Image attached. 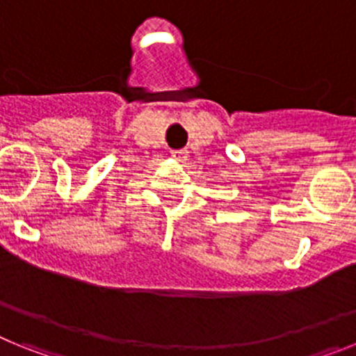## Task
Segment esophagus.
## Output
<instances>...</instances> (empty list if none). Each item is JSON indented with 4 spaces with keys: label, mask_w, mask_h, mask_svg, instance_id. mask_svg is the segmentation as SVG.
Masks as SVG:
<instances>
[{
    "label": "esophagus",
    "mask_w": 356,
    "mask_h": 356,
    "mask_svg": "<svg viewBox=\"0 0 356 356\" xmlns=\"http://www.w3.org/2000/svg\"><path fill=\"white\" fill-rule=\"evenodd\" d=\"M171 156L175 160H178L180 163H185V162H187L188 151L187 149H175V151H171Z\"/></svg>",
    "instance_id": "34e87169"
}]
</instances>
